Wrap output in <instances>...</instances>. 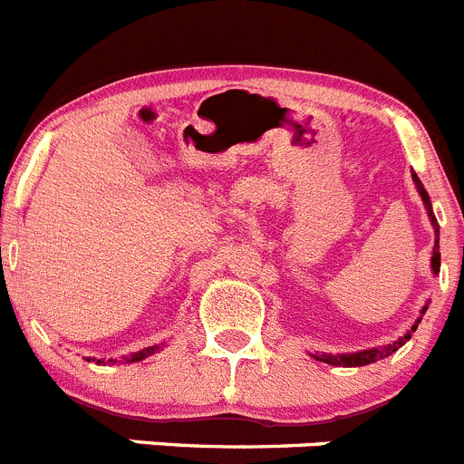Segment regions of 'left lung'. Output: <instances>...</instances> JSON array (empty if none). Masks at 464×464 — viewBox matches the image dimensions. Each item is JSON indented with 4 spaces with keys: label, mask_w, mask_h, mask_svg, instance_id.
Returning a JSON list of instances; mask_svg holds the SVG:
<instances>
[{
    "label": "left lung",
    "mask_w": 464,
    "mask_h": 464,
    "mask_svg": "<svg viewBox=\"0 0 464 464\" xmlns=\"http://www.w3.org/2000/svg\"><path fill=\"white\" fill-rule=\"evenodd\" d=\"M411 180H414L416 191H419L420 201H423L425 210H428L430 224H432V228H435V247H432V256H430V268H432V275H440V261H441L440 224H437V217H435V212H432V203H430V196H428V191H425L423 182L419 180V175L411 173ZM425 310H428V304H423V307H420V314L416 316V321L411 324V328H409L404 335H400L398 340L388 342V344H379V346H372V349H361V352H352V353H310V356L316 358V361L328 362V365H335V367L337 365L340 367H361V365H370V362L382 361V358H386V356H393V353L398 352L404 342L411 340V335H414L416 328H419L420 319H423Z\"/></svg>",
    "instance_id": "8db88e82"
}]
</instances>
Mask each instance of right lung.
<instances>
[{
  "label": "right lung",
  "instance_id": "obj_1",
  "mask_svg": "<svg viewBox=\"0 0 464 464\" xmlns=\"http://www.w3.org/2000/svg\"><path fill=\"white\" fill-rule=\"evenodd\" d=\"M166 344H154V346H145V349H140V352H133V353H129V356H122V358H87V361H97V365H106V362H111V365H115V362H139V361H143V358H148V356H152V353H157V352H161V349H164Z\"/></svg>",
  "mask_w": 464,
  "mask_h": 464
}]
</instances>
